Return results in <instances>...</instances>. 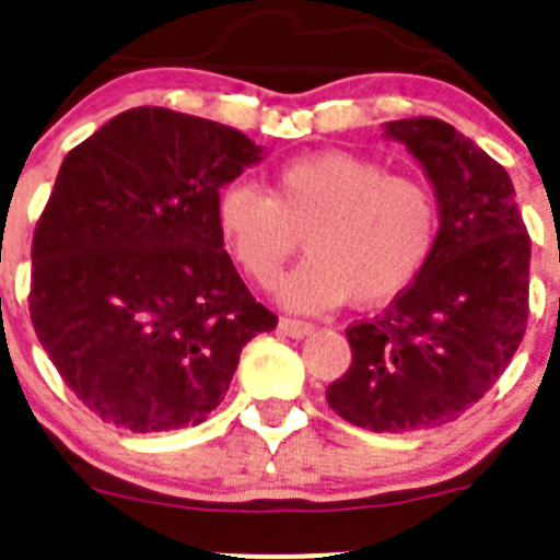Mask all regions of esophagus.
<instances>
[{
    "mask_svg": "<svg viewBox=\"0 0 560 560\" xmlns=\"http://www.w3.org/2000/svg\"><path fill=\"white\" fill-rule=\"evenodd\" d=\"M279 327H281V332H287L290 338H303V336H308V332L314 330L312 322L295 319V316H281Z\"/></svg>",
    "mask_w": 560,
    "mask_h": 560,
    "instance_id": "esophagus-1",
    "label": "esophagus"
}]
</instances>
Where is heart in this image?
I'll return each instance as SVG.
<instances>
[{
  "label": "heart",
  "instance_id": "b5f03b06",
  "mask_svg": "<svg viewBox=\"0 0 560 560\" xmlns=\"http://www.w3.org/2000/svg\"><path fill=\"white\" fill-rule=\"evenodd\" d=\"M439 224L425 180L341 149L287 160L268 191L241 180L217 200L219 233L257 287H273L306 238L312 257L281 287L287 306L301 312L398 298L431 262Z\"/></svg>",
  "mask_w": 560,
  "mask_h": 560
}]
</instances>
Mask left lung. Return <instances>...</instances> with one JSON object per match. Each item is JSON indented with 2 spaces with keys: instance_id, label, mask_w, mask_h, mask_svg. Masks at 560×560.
<instances>
[{
  "instance_id": "left-lung-1",
  "label": "left lung",
  "mask_w": 560,
  "mask_h": 560,
  "mask_svg": "<svg viewBox=\"0 0 560 560\" xmlns=\"http://www.w3.org/2000/svg\"><path fill=\"white\" fill-rule=\"evenodd\" d=\"M436 189L442 228L415 284L347 327L352 363L327 404L352 425L409 433L453 422L499 382L528 325L530 238L510 173L442 118L387 124Z\"/></svg>"
}]
</instances>
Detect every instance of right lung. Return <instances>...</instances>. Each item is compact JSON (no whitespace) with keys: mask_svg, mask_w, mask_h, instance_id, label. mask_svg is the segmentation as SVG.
Segmentation results:
<instances>
[{"mask_svg":"<svg viewBox=\"0 0 560 560\" xmlns=\"http://www.w3.org/2000/svg\"><path fill=\"white\" fill-rule=\"evenodd\" d=\"M259 151L238 129L145 105L61 162L32 238L30 314L100 420L132 433L200 425L241 349L279 325L217 228L219 189Z\"/></svg>","mask_w":560,"mask_h":560,"instance_id":"add662e5","label":"right lung"}]
</instances>
